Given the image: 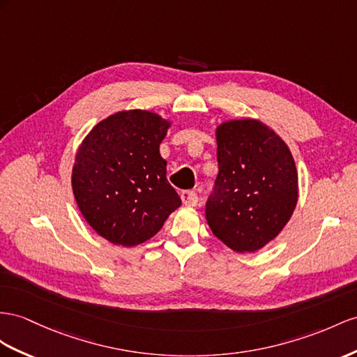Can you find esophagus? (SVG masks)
Instances as JSON below:
<instances>
[{"label": "esophagus", "mask_w": 357, "mask_h": 357, "mask_svg": "<svg viewBox=\"0 0 357 357\" xmlns=\"http://www.w3.org/2000/svg\"><path fill=\"white\" fill-rule=\"evenodd\" d=\"M181 199H182V204L187 205V206H195L197 204V200H199L196 191H191V190L182 191Z\"/></svg>", "instance_id": "esophagus-1"}]
</instances>
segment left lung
<instances>
[{"instance_id": "8db88e82", "label": "left lung", "mask_w": 357, "mask_h": 357, "mask_svg": "<svg viewBox=\"0 0 357 357\" xmlns=\"http://www.w3.org/2000/svg\"><path fill=\"white\" fill-rule=\"evenodd\" d=\"M218 175L205 214L227 248L257 252L289 222L298 199V176L287 143L257 119L217 126Z\"/></svg>"}]
</instances>
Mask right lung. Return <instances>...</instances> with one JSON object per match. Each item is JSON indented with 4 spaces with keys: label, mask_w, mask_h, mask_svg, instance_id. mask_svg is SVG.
<instances>
[{
    "label": "right lung",
    "mask_w": 357,
    "mask_h": 357,
    "mask_svg": "<svg viewBox=\"0 0 357 357\" xmlns=\"http://www.w3.org/2000/svg\"><path fill=\"white\" fill-rule=\"evenodd\" d=\"M170 122L146 109H125L96 123L79 144L72 190L98 235L131 248L157 234L181 199L166 178L160 144Z\"/></svg>",
    "instance_id": "add662e5"
}]
</instances>
